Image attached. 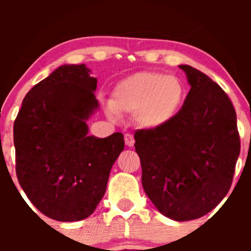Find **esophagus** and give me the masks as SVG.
<instances>
[{"label": "esophagus", "mask_w": 251, "mask_h": 251, "mask_svg": "<svg viewBox=\"0 0 251 251\" xmlns=\"http://www.w3.org/2000/svg\"><path fill=\"white\" fill-rule=\"evenodd\" d=\"M125 143L127 147H133L135 144V138L131 133H125Z\"/></svg>", "instance_id": "34e87169"}]
</instances>
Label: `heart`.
Listing matches in <instances>:
<instances>
[{
    "instance_id": "heart-1",
    "label": "heart",
    "mask_w": 251,
    "mask_h": 251,
    "mask_svg": "<svg viewBox=\"0 0 251 251\" xmlns=\"http://www.w3.org/2000/svg\"><path fill=\"white\" fill-rule=\"evenodd\" d=\"M187 97L183 81L159 72H141L121 80L114 87L107 111L111 118L119 113L133 114L142 128L158 130L173 123Z\"/></svg>"
}]
</instances>
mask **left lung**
Wrapping results in <instances>:
<instances>
[{
	"label": "left lung",
	"mask_w": 251,
	"mask_h": 251,
	"mask_svg": "<svg viewBox=\"0 0 251 251\" xmlns=\"http://www.w3.org/2000/svg\"><path fill=\"white\" fill-rule=\"evenodd\" d=\"M191 85L173 123L138 130L142 186L159 212L175 221L204 216L231 188L240 153L237 115L224 90L191 65H179Z\"/></svg>",
	"instance_id": "obj_1"
}]
</instances>
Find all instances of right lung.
<instances>
[{"instance_id": "obj_1", "label": "right lung", "mask_w": 251, "mask_h": 251, "mask_svg": "<svg viewBox=\"0 0 251 251\" xmlns=\"http://www.w3.org/2000/svg\"><path fill=\"white\" fill-rule=\"evenodd\" d=\"M85 64H65L27 92L14 121L16 171L29 201L47 217L74 222L90 216L124 151L121 132L88 136L100 108L97 78Z\"/></svg>"}]
</instances>
